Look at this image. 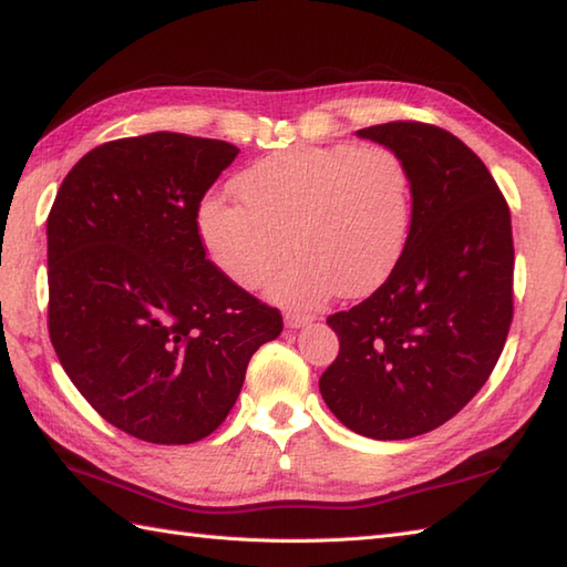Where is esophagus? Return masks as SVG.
<instances>
[{"mask_svg":"<svg viewBox=\"0 0 567 567\" xmlns=\"http://www.w3.org/2000/svg\"><path fill=\"white\" fill-rule=\"evenodd\" d=\"M311 321L309 315H299V311H287L285 315V327L287 329H302Z\"/></svg>","mask_w":567,"mask_h":567,"instance_id":"1","label":"esophagus"}]
</instances>
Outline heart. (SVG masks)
Returning <instances> with one entry per match:
<instances>
[{
    "instance_id": "1",
    "label": "heart",
    "mask_w": 567,
    "mask_h": 567,
    "mask_svg": "<svg viewBox=\"0 0 567 567\" xmlns=\"http://www.w3.org/2000/svg\"><path fill=\"white\" fill-rule=\"evenodd\" d=\"M234 189L240 202L202 204L204 248L236 285L258 290L292 244L297 256L268 287L287 307H317L339 290L346 297L378 290L412 228V175L388 146L277 151L240 171Z\"/></svg>"
}]
</instances>
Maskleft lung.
<instances>
[{"label":"left lung","instance_id":"obj_1","mask_svg":"<svg viewBox=\"0 0 567 567\" xmlns=\"http://www.w3.org/2000/svg\"><path fill=\"white\" fill-rule=\"evenodd\" d=\"M402 155L412 228L365 302L327 319L341 351L319 380L343 426L378 441L439 429L495 370L512 323V216L485 163L449 131L390 122L358 131Z\"/></svg>","mask_w":567,"mask_h":567}]
</instances>
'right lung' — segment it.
Returning a JSON list of instances; mask_svg holds the SVG:
<instances>
[{"label":"right lung","mask_w":567,"mask_h":567,"mask_svg":"<svg viewBox=\"0 0 567 567\" xmlns=\"http://www.w3.org/2000/svg\"><path fill=\"white\" fill-rule=\"evenodd\" d=\"M238 148L185 134L118 138L72 167L48 214V331L112 426L183 445L221 426L250 355L282 331L207 260L197 212Z\"/></svg>","instance_id":"1"}]
</instances>
